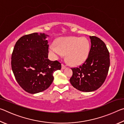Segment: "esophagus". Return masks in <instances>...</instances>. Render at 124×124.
<instances>
[{
	"mask_svg": "<svg viewBox=\"0 0 124 124\" xmlns=\"http://www.w3.org/2000/svg\"><path fill=\"white\" fill-rule=\"evenodd\" d=\"M61 65H62V70H64V69H65V68H66V66H65L64 64L62 63Z\"/></svg>",
	"mask_w": 124,
	"mask_h": 124,
	"instance_id": "obj_1",
	"label": "esophagus"
}]
</instances>
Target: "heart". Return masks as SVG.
<instances>
[{
  "mask_svg": "<svg viewBox=\"0 0 124 124\" xmlns=\"http://www.w3.org/2000/svg\"><path fill=\"white\" fill-rule=\"evenodd\" d=\"M49 51L54 58L66 54L67 60L72 66H78L85 61L89 56L90 42L85 38H62L56 42V46L51 45Z\"/></svg>",
  "mask_w": 124,
  "mask_h": 124,
  "instance_id": "1",
  "label": "heart"
}]
</instances>
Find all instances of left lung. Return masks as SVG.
I'll use <instances>...</instances> for the list:
<instances>
[{"mask_svg":"<svg viewBox=\"0 0 124 124\" xmlns=\"http://www.w3.org/2000/svg\"><path fill=\"white\" fill-rule=\"evenodd\" d=\"M90 38L91 45L87 59L79 67L71 68V84L83 92L93 91L101 86L110 66L109 52L105 43L96 36Z\"/></svg>","mask_w":124,"mask_h":124,"instance_id":"obj_1","label":"left lung"}]
</instances>
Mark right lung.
Listing matches in <instances>:
<instances>
[{"label":"right lung","instance_id":"obj_1","mask_svg":"<svg viewBox=\"0 0 124 124\" xmlns=\"http://www.w3.org/2000/svg\"><path fill=\"white\" fill-rule=\"evenodd\" d=\"M46 36L37 33L23 35L17 41L12 51V72L17 82L28 93L46 90L54 80V71L61 69L58 61L48 59Z\"/></svg>","mask_w":124,"mask_h":124}]
</instances>
